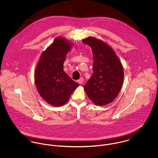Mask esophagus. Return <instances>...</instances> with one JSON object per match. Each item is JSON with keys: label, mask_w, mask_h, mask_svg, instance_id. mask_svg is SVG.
<instances>
[{"label": "esophagus", "mask_w": 158, "mask_h": 158, "mask_svg": "<svg viewBox=\"0 0 158 158\" xmlns=\"http://www.w3.org/2000/svg\"><path fill=\"white\" fill-rule=\"evenodd\" d=\"M83 82V78H80V79L78 80V83L80 85L82 84Z\"/></svg>", "instance_id": "esophagus-1"}]
</instances>
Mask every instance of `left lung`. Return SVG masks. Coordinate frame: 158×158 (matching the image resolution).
Returning <instances> with one entry per match:
<instances>
[{"instance_id": "left-lung-1", "label": "left lung", "mask_w": 158, "mask_h": 158, "mask_svg": "<svg viewBox=\"0 0 158 158\" xmlns=\"http://www.w3.org/2000/svg\"><path fill=\"white\" fill-rule=\"evenodd\" d=\"M82 42L90 46L94 58L93 74L83 86L97 105L111 103L118 95L123 81V69L113 49L106 43L89 37Z\"/></svg>"}]
</instances>
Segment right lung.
I'll use <instances>...</instances> for the list:
<instances>
[{
  "label": "right lung",
  "mask_w": 158,
  "mask_h": 158,
  "mask_svg": "<svg viewBox=\"0 0 158 158\" xmlns=\"http://www.w3.org/2000/svg\"><path fill=\"white\" fill-rule=\"evenodd\" d=\"M70 48V43L66 40L56 38L43 52L36 68L35 80L38 92L48 103L55 106L66 103L79 86L63 70Z\"/></svg>",
  "instance_id": "obj_1"
}]
</instances>
